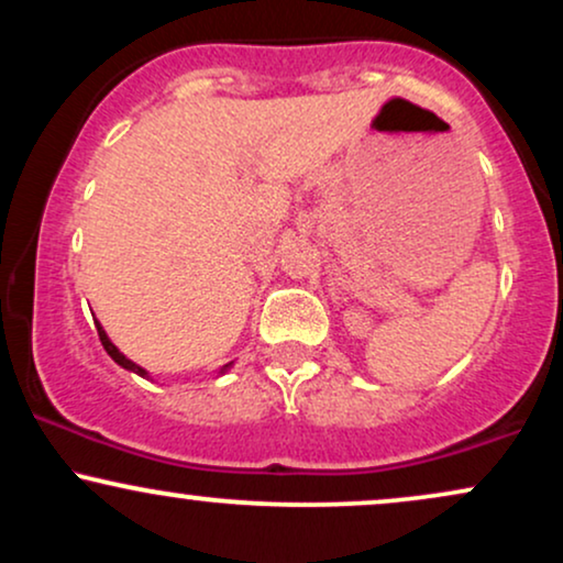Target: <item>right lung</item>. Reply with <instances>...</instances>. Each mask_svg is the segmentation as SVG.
Masks as SVG:
<instances>
[{
  "instance_id": "1",
  "label": "right lung",
  "mask_w": 563,
  "mask_h": 563,
  "mask_svg": "<svg viewBox=\"0 0 563 563\" xmlns=\"http://www.w3.org/2000/svg\"><path fill=\"white\" fill-rule=\"evenodd\" d=\"M95 325H97V335H100L102 346H106V352H108V354H111V357H113V363H119L121 367H126V371L137 373V376H142V378H147V371H145V367H140L137 363H132V360H129V357H126V354H121V352H119V346H115V344H113V341H111V339H108V333H106V331H102V325H100V322H95ZM228 367H232V363H228V365H224V367H222V371H219V373H224V371H228Z\"/></svg>"
}]
</instances>
